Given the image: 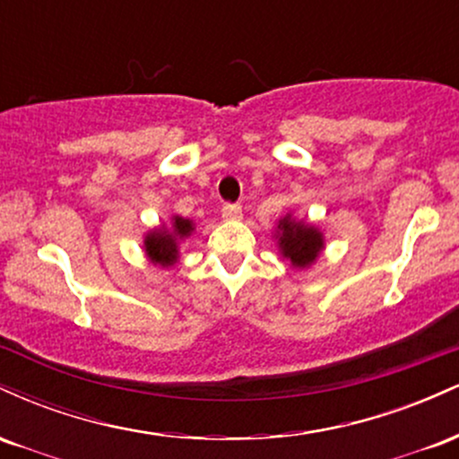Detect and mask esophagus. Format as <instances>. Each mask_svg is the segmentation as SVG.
Here are the masks:
<instances>
[{
  "instance_id": "1",
  "label": "esophagus",
  "mask_w": 459,
  "mask_h": 459,
  "mask_svg": "<svg viewBox=\"0 0 459 459\" xmlns=\"http://www.w3.org/2000/svg\"><path fill=\"white\" fill-rule=\"evenodd\" d=\"M222 218L226 222H239L241 220V207L239 204H224Z\"/></svg>"
}]
</instances>
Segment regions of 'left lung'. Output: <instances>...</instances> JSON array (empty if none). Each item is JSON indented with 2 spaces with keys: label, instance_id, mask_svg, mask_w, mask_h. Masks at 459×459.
Wrapping results in <instances>:
<instances>
[{
  "label": "left lung",
  "instance_id": "obj_1",
  "mask_svg": "<svg viewBox=\"0 0 459 459\" xmlns=\"http://www.w3.org/2000/svg\"><path fill=\"white\" fill-rule=\"evenodd\" d=\"M272 235L276 239L278 255L298 272L313 267L325 247L324 230L308 220L296 218L291 212L278 218Z\"/></svg>",
  "mask_w": 459,
  "mask_h": 459
}]
</instances>
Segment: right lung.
<instances>
[{"label": "right lung", "mask_w": 459, "mask_h": 459, "mask_svg": "<svg viewBox=\"0 0 459 459\" xmlns=\"http://www.w3.org/2000/svg\"><path fill=\"white\" fill-rule=\"evenodd\" d=\"M196 230L194 220L181 218V215H170L168 222H160L144 233L142 250H144L146 261L157 270H168L175 267L181 259V246Z\"/></svg>", "instance_id": "right-lung-1"}]
</instances>
